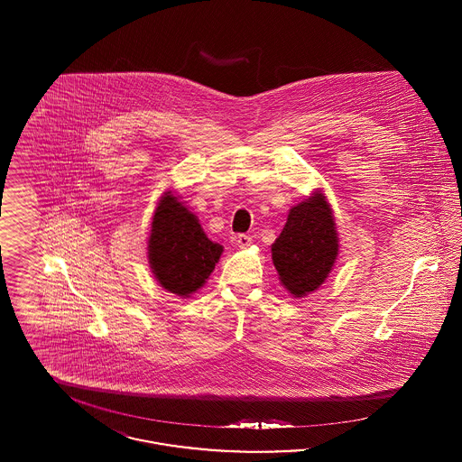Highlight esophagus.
<instances>
[{
  "label": "esophagus",
  "instance_id": "1",
  "mask_svg": "<svg viewBox=\"0 0 462 462\" xmlns=\"http://www.w3.org/2000/svg\"><path fill=\"white\" fill-rule=\"evenodd\" d=\"M251 242H253V239H251L249 236H245V234H241V236H237V245H239L241 249H245V247H249V245H251Z\"/></svg>",
  "mask_w": 462,
  "mask_h": 462
}]
</instances>
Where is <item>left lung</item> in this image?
<instances>
[{"label": "left lung", "instance_id": "left-lung-1", "mask_svg": "<svg viewBox=\"0 0 462 462\" xmlns=\"http://www.w3.org/2000/svg\"><path fill=\"white\" fill-rule=\"evenodd\" d=\"M337 242L332 209L322 192L294 206L272 244V260L282 286L296 298L322 286L336 263Z\"/></svg>", "mask_w": 462, "mask_h": 462}]
</instances>
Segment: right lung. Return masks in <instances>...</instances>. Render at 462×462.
<instances>
[{
  "instance_id": "right-lung-1",
  "label": "right lung",
  "mask_w": 462,
  "mask_h": 462,
  "mask_svg": "<svg viewBox=\"0 0 462 462\" xmlns=\"http://www.w3.org/2000/svg\"><path fill=\"white\" fill-rule=\"evenodd\" d=\"M147 249L157 282L181 298L204 286L223 253V245L208 239L198 217L171 192L155 208Z\"/></svg>"
}]
</instances>
